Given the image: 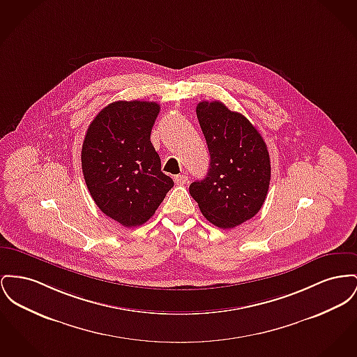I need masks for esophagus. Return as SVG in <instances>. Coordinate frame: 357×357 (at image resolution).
I'll return each mask as SVG.
<instances>
[{
	"label": "esophagus",
	"mask_w": 357,
	"mask_h": 357,
	"mask_svg": "<svg viewBox=\"0 0 357 357\" xmlns=\"http://www.w3.org/2000/svg\"><path fill=\"white\" fill-rule=\"evenodd\" d=\"M174 181H175V183H176V185L182 186V185H185V183L189 181V178H188L186 175H183V174H182V175H175V176H174Z\"/></svg>",
	"instance_id": "obj_1"
}]
</instances>
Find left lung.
<instances>
[{
  "mask_svg": "<svg viewBox=\"0 0 357 357\" xmlns=\"http://www.w3.org/2000/svg\"><path fill=\"white\" fill-rule=\"evenodd\" d=\"M197 117L209 148L210 166L190 194L213 225L231 229L261 209L271 179L267 146L250 120L220 101H202Z\"/></svg>",
  "mask_w": 357,
  "mask_h": 357,
  "instance_id": "left-lung-1",
  "label": "left lung"
}]
</instances>
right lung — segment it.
<instances>
[{"label":"right lung","instance_id":"obj_1","mask_svg":"<svg viewBox=\"0 0 357 357\" xmlns=\"http://www.w3.org/2000/svg\"><path fill=\"white\" fill-rule=\"evenodd\" d=\"M159 110V104L148 101L112 102L84 136L86 186L101 211L126 228L147 222L174 186L151 143Z\"/></svg>","mask_w":357,"mask_h":357}]
</instances>
